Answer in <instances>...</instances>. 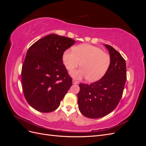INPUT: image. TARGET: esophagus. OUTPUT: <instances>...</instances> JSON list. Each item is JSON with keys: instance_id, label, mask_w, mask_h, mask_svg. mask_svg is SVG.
<instances>
[{"instance_id": "esophagus-1", "label": "esophagus", "mask_w": 146, "mask_h": 146, "mask_svg": "<svg viewBox=\"0 0 146 146\" xmlns=\"http://www.w3.org/2000/svg\"><path fill=\"white\" fill-rule=\"evenodd\" d=\"M78 82L77 80H72V83H73V84H78Z\"/></svg>"}]
</instances>
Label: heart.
I'll return each mask as SVG.
<instances>
[{"instance_id":"b5f03b06","label":"heart","mask_w":146,"mask_h":146,"mask_svg":"<svg viewBox=\"0 0 146 146\" xmlns=\"http://www.w3.org/2000/svg\"><path fill=\"white\" fill-rule=\"evenodd\" d=\"M63 61L68 70L77 68L80 63V69L70 72L74 78H86L88 81L95 82L107 72L111 63V58L99 47L83 44L74 47L73 50H66Z\"/></svg>"}]
</instances>
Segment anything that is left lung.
Here are the masks:
<instances>
[{
	"label": "left lung",
	"instance_id": "1",
	"mask_svg": "<svg viewBox=\"0 0 146 146\" xmlns=\"http://www.w3.org/2000/svg\"><path fill=\"white\" fill-rule=\"evenodd\" d=\"M110 66L100 80L91 84H79L78 105L85 116L96 119L105 116L117 106L127 80L126 63L120 53L107 44Z\"/></svg>",
	"mask_w": 146,
	"mask_h": 146
}]
</instances>
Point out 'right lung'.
<instances>
[{"label":"right lung","mask_w":146,"mask_h":146,"mask_svg":"<svg viewBox=\"0 0 146 146\" xmlns=\"http://www.w3.org/2000/svg\"><path fill=\"white\" fill-rule=\"evenodd\" d=\"M75 42L70 38L50 34L29 48L21 81L26 100L37 111H54L72 86V78L63 63V55Z\"/></svg>","instance_id":"add662e5"}]
</instances>
